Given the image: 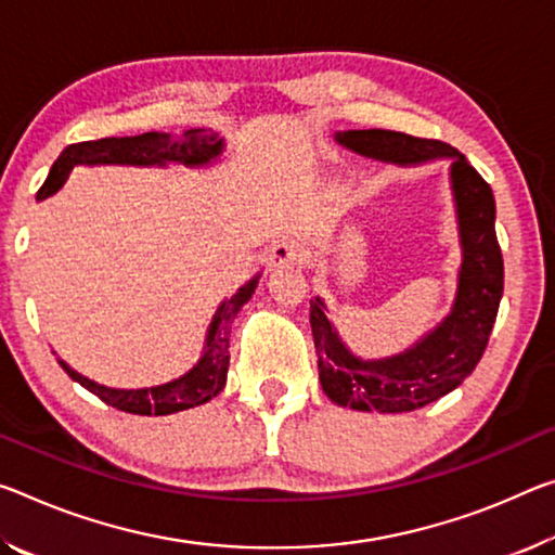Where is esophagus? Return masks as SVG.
Returning <instances> with one entry per match:
<instances>
[{
  "label": "esophagus",
  "instance_id": "obj_1",
  "mask_svg": "<svg viewBox=\"0 0 555 555\" xmlns=\"http://www.w3.org/2000/svg\"><path fill=\"white\" fill-rule=\"evenodd\" d=\"M301 259V244L298 240H279L269 246L267 263L269 269H281Z\"/></svg>",
  "mask_w": 555,
  "mask_h": 555
}]
</instances>
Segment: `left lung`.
Wrapping results in <instances>:
<instances>
[{
  "mask_svg": "<svg viewBox=\"0 0 555 555\" xmlns=\"http://www.w3.org/2000/svg\"><path fill=\"white\" fill-rule=\"evenodd\" d=\"M353 153L395 165H420L450 157V180L460 224L462 267L447 319L404 353L363 360L350 353L321 298L311 301V331L319 353L323 392L340 408L363 412H412L444 398L469 377L487 350L504 294V259L496 242V205L491 188L456 147L442 140L398 130H346L336 133Z\"/></svg>",
  "mask_w": 555,
  "mask_h": 555,
  "instance_id": "1",
  "label": "left lung"
}]
</instances>
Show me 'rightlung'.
I'll list each match as a JSON object with an SVG mask.
<instances>
[{
	"label": "right lung",
	"instance_id": "add662e5",
	"mask_svg": "<svg viewBox=\"0 0 555 555\" xmlns=\"http://www.w3.org/2000/svg\"><path fill=\"white\" fill-rule=\"evenodd\" d=\"M224 140L207 128L184 130L182 135L167 133H143L133 138H101L86 140V143L68 145L59 160L51 165L47 182L37 192V199H47L64 188L68 172L76 165H167L180 163L188 167H199L222 155ZM259 284V274L246 281V284L232 298L219 304L212 323L207 328L205 350L192 371L184 373L178 380H170L155 388H138V390H118L105 388L86 375L76 373L72 365L59 360L72 380L83 385L88 392L99 395V398L111 404V408L130 412V415H172L197 404H205L222 392L227 383V367H230V328L234 315L240 313L242 306L249 301L254 288Z\"/></svg>",
	"mask_w": 555,
	"mask_h": 555
}]
</instances>
